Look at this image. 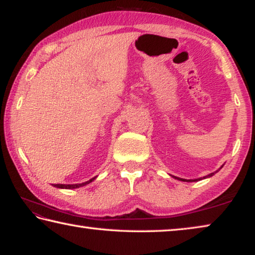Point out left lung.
<instances>
[{"label": "left lung", "instance_id": "1", "mask_svg": "<svg viewBox=\"0 0 255 255\" xmlns=\"http://www.w3.org/2000/svg\"><path fill=\"white\" fill-rule=\"evenodd\" d=\"M223 167V165L221 166V169ZM219 169V170H221ZM219 170H217L216 172H213V173H210V174H208V175H206V176H202V178H199V179H193V180H187V179H181V178H178V176H174V175H171L172 178H174V179H176V180H180V181H183V182H196V181H200V180H202V179H206V178H210V176H213L215 173H217V172L219 171Z\"/></svg>", "mask_w": 255, "mask_h": 255}]
</instances>
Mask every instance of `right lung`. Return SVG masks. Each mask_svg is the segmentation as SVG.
<instances>
[{
    "label": "right lung",
    "mask_w": 255,
    "mask_h": 255,
    "mask_svg": "<svg viewBox=\"0 0 255 255\" xmlns=\"http://www.w3.org/2000/svg\"><path fill=\"white\" fill-rule=\"evenodd\" d=\"M97 179V176H94V178L90 179L89 181H85L83 183H75V184H51L53 187L55 188H58V189H77V188H81V187H84V185L91 183L92 181H94Z\"/></svg>",
    "instance_id": "right-lung-1"
}]
</instances>
